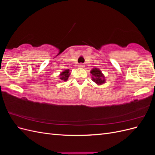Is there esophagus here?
<instances>
[{
    "label": "esophagus",
    "mask_w": 155,
    "mask_h": 155,
    "mask_svg": "<svg viewBox=\"0 0 155 155\" xmlns=\"http://www.w3.org/2000/svg\"><path fill=\"white\" fill-rule=\"evenodd\" d=\"M79 67H80V68H84L85 67V64H83V63H80L79 64Z\"/></svg>",
    "instance_id": "1"
}]
</instances>
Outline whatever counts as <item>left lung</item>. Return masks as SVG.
<instances>
[{"label":"left lung","mask_w":155,"mask_h":155,"mask_svg":"<svg viewBox=\"0 0 155 155\" xmlns=\"http://www.w3.org/2000/svg\"><path fill=\"white\" fill-rule=\"evenodd\" d=\"M91 73L92 75V78L93 81H94L96 84L101 85V84L105 83V80L104 79V76L102 74L100 70L97 68H93L91 71Z\"/></svg>","instance_id":"8db88e82"}]
</instances>
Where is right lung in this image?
Returning a JSON list of instances; mask_svg holds the SVG:
<instances>
[{
  "label": "right lung",
  "mask_w": 155,
  "mask_h": 155,
  "mask_svg": "<svg viewBox=\"0 0 155 155\" xmlns=\"http://www.w3.org/2000/svg\"><path fill=\"white\" fill-rule=\"evenodd\" d=\"M70 76L69 70H65L61 74H60V79L61 80L63 81H66L68 79V77Z\"/></svg>",
  "instance_id": "1"
}]
</instances>
